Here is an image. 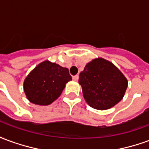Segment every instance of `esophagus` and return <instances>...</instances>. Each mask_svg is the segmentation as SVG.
Masks as SVG:
<instances>
[{
  "label": "esophagus",
  "mask_w": 149,
  "mask_h": 149,
  "mask_svg": "<svg viewBox=\"0 0 149 149\" xmlns=\"http://www.w3.org/2000/svg\"><path fill=\"white\" fill-rule=\"evenodd\" d=\"M72 79H73V81H78V79H79V76H78V75H76V76H73V77H72Z\"/></svg>",
  "instance_id": "34e87169"
}]
</instances>
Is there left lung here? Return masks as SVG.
<instances>
[{
    "mask_svg": "<svg viewBox=\"0 0 149 149\" xmlns=\"http://www.w3.org/2000/svg\"><path fill=\"white\" fill-rule=\"evenodd\" d=\"M79 84L89 106L106 110L123 99L128 88V80L112 62L98 57L85 65L80 73Z\"/></svg>",
    "mask_w": 149,
    "mask_h": 149,
    "instance_id": "8db88e82",
    "label": "left lung"
}]
</instances>
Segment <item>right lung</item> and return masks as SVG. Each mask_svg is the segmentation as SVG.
Segmentation results:
<instances>
[{
  "mask_svg": "<svg viewBox=\"0 0 149 149\" xmlns=\"http://www.w3.org/2000/svg\"><path fill=\"white\" fill-rule=\"evenodd\" d=\"M72 80L67 68L46 60L29 72L24 81V92L31 103L49 105L58 98Z\"/></svg>",
  "mask_w": 149,
  "mask_h": 149,
  "instance_id": "right-lung-1",
  "label": "right lung"
}]
</instances>
